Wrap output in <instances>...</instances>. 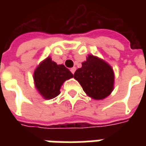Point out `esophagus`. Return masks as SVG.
<instances>
[{"label": "esophagus", "mask_w": 146, "mask_h": 146, "mask_svg": "<svg viewBox=\"0 0 146 146\" xmlns=\"http://www.w3.org/2000/svg\"><path fill=\"white\" fill-rule=\"evenodd\" d=\"M70 71H71V73L73 74V73H75V71H76V67H73V68H71V69H70Z\"/></svg>", "instance_id": "1"}]
</instances>
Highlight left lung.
Returning a JSON list of instances; mask_svg holds the SVG:
<instances>
[{"instance_id":"8db88e82","label":"left lung","mask_w":146,"mask_h":146,"mask_svg":"<svg viewBox=\"0 0 146 146\" xmlns=\"http://www.w3.org/2000/svg\"><path fill=\"white\" fill-rule=\"evenodd\" d=\"M74 79L83 88L84 92L95 100H102L114 89L115 75L110 64L100 58L88 54L82 67L76 70Z\"/></svg>"}]
</instances>
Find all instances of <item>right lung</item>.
Returning <instances> with one entry per match:
<instances>
[{
	"instance_id": "obj_1",
	"label": "right lung",
	"mask_w": 146,
	"mask_h": 146,
	"mask_svg": "<svg viewBox=\"0 0 146 146\" xmlns=\"http://www.w3.org/2000/svg\"><path fill=\"white\" fill-rule=\"evenodd\" d=\"M33 77L39 94L48 100L59 95L63 83L73 78V75L64 65H57L48 56L36 66Z\"/></svg>"
}]
</instances>
